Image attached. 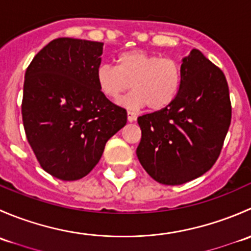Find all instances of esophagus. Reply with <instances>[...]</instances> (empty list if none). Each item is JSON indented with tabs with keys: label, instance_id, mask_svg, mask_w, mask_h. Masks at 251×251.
Listing matches in <instances>:
<instances>
[{
	"label": "esophagus",
	"instance_id": "obj_1",
	"mask_svg": "<svg viewBox=\"0 0 251 251\" xmlns=\"http://www.w3.org/2000/svg\"><path fill=\"white\" fill-rule=\"evenodd\" d=\"M136 119H137V114L132 110H128L127 111V120L130 121V123H132V121H135Z\"/></svg>",
	"mask_w": 251,
	"mask_h": 251
}]
</instances>
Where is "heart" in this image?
Segmentation results:
<instances>
[{"instance_id": "obj_1", "label": "heart", "mask_w": 251, "mask_h": 251, "mask_svg": "<svg viewBox=\"0 0 251 251\" xmlns=\"http://www.w3.org/2000/svg\"><path fill=\"white\" fill-rule=\"evenodd\" d=\"M115 62L116 67L100 64L96 69L98 88L109 100H118L131 83L133 92L120 100L126 107L147 105L151 111H159L173 104L178 96L182 67L174 58L130 50L119 53Z\"/></svg>"}]
</instances>
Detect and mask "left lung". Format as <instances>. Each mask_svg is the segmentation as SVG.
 I'll list each match as a JSON object with an SVG mask.
<instances>
[{"label":"left lung","mask_w":251,"mask_h":251,"mask_svg":"<svg viewBox=\"0 0 251 251\" xmlns=\"http://www.w3.org/2000/svg\"><path fill=\"white\" fill-rule=\"evenodd\" d=\"M182 86L168 108L137 119V158L156 182L183 184L216 163L231 125L226 76L198 50L182 60Z\"/></svg>","instance_id":"left-lung-1"}]
</instances>
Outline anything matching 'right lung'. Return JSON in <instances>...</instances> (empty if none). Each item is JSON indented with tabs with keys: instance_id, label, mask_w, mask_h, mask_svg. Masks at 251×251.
<instances>
[{
	"instance_id": "1",
	"label": "right lung",
	"mask_w": 251,
	"mask_h": 251,
	"mask_svg": "<svg viewBox=\"0 0 251 251\" xmlns=\"http://www.w3.org/2000/svg\"><path fill=\"white\" fill-rule=\"evenodd\" d=\"M102 52L103 42L59 37L35 55L25 73V135L41 168L62 181L90 174L107 141L127 121L126 109L97 86Z\"/></svg>"
}]
</instances>
